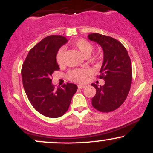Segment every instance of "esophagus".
I'll return each mask as SVG.
<instances>
[{
    "label": "esophagus",
    "mask_w": 153,
    "mask_h": 153,
    "mask_svg": "<svg viewBox=\"0 0 153 153\" xmlns=\"http://www.w3.org/2000/svg\"><path fill=\"white\" fill-rule=\"evenodd\" d=\"M78 88L80 89H82V88H85V85H78Z\"/></svg>",
    "instance_id": "1"
}]
</instances>
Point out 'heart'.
<instances>
[{
    "label": "heart",
    "mask_w": 153,
    "mask_h": 153,
    "mask_svg": "<svg viewBox=\"0 0 153 153\" xmlns=\"http://www.w3.org/2000/svg\"><path fill=\"white\" fill-rule=\"evenodd\" d=\"M70 45L74 47L84 57H88L92 54L94 50V46L85 39H79L71 42ZM65 48L59 49L56 54V62L59 66H62L65 63ZM89 75V72L85 69H73L71 70L67 73V78L70 80L75 82H84L86 80Z\"/></svg>",
    "instance_id": "heart-1"
}]
</instances>
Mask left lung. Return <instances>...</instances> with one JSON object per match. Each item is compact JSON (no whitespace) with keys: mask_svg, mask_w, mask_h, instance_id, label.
I'll return each instance as SVG.
<instances>
[{"mask_svg":"<svg viewBox=\"0 0 153 153\" xmlns=\"http://www.w3.org/2000/svg\"><path fill=\"white\" fill-rule=\"evenodd\" d=\"M88 36L91 41L99 44L103 50V62L97 78L103 79L105 84L100 87L91 84L96 90L91 103L99 111H113L122 106L130 90L132 80L130 57L124 45L116 39L97 33Z\"/></svg>","mask_w":153,"mask_h":153,"instance_id":"left-lung-1","label":"left lung"}]
</instances>
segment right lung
<instances>
[{
  "label": "right lung",
  "instance_id": "right-lung-1",
  "mask_svg": "<svg viewBox=\"0 0 153 153\" xmlns=\"http://www.w3.org/2000/svg\"><path fill=\"white\" fill-rule=\"evenodd\" d=\"M68 40L60 35L44 38L29 50L23 62V86L31 104L39 113L50 118H57L66 113L78 87L73 83L55 88L52 74L59 68L56 54Z\"/></svg>",
  "mask_w": 153,
  "mask_h": 153
}]
</instances>
